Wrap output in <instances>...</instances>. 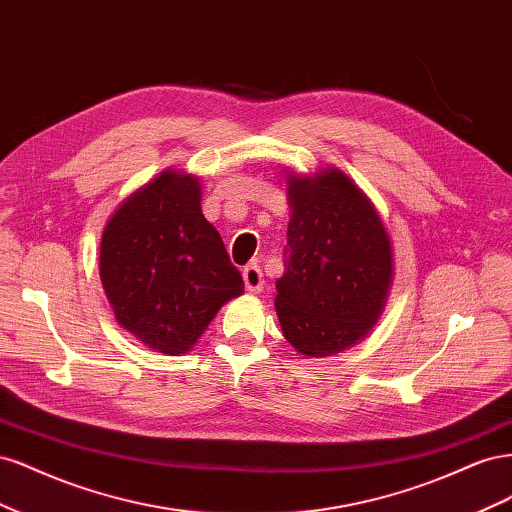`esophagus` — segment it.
<instances>
[{"mask_svg":"<svg viewBox=\"0 0 512 512\" xmlns=\"http://www.w3.org/2000/svg\"><path fill=\"white\" fill-rule=\"evenodd\" d=\"M243 282H245V288L250 292H260L262 286H265V275H262L260 267L247 265L243 269Z\"/></svg>","mask_w":512,"mask_h":512,"instance_id":"esophagus-1","label":"esophagus"}]
</instances>
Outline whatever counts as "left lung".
Returning <instances> with one entry per match:
<instances>
[{
    "instance_id": "8db88e82",
    "label": "left lung",
    "mask_w": 512,
    "mask_h": 512,
    "mask_svg": "<svg viewBox=\"0 0 512 512\" xmlns=\"http://www.w3.org/2000/svg\"><path fill=\"white\" fill-rule=\"evenodd\" d=\"M288 247L275 312L288 344L312 359L365 339L393 286V243L378 209L342 170L286 173Z\"/></svg>"
}]
</instances>
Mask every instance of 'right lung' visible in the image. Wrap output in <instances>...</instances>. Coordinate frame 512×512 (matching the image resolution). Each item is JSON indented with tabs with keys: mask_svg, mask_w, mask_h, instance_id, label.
I'll list each match as a JSON object with an SVG mask.
<instances>
[{
	"mask_svg": "<svg viewBox=\"0 0 512 512\" xmlns=\"http://www.w3.org/2000/svg\"><path fill=\"white\" fill-rule=\"evenodd\" d=\"M200 194L196 175L166 168L123 200L102 230L100 280L115 320L168 356L190 352L222 305L243 294Z\"/></svg>",
	"mask_w": 512,
	"mask_h": 512,
	"instance_id": "1",
	"label": "right lung"
}]
</instances>
